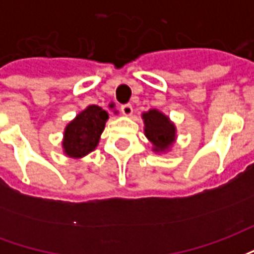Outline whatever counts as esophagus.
Listing matches in <instances>:
<instances>
[{"instance_id": "1", "label": "esophagus", "mask_w": 254, "mask_h": 254, "mask_svg": "<svg viewBox=\"0 0 254 254\" xmlns=\"http://www.w3.org/2000/svg\"><path fill=\"white\" fill-rule=\"evenodd\" d=\"M121 113L124 114V116H127V117L132 116V113H133L132 105H129V103H127V105H122L121 106Z\"/></svg>"}]
</instances>
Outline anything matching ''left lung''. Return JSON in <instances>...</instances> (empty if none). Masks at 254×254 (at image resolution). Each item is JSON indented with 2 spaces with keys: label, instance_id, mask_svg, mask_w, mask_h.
I'll use <instances>...</instances> for the list:
<instances>
[{
  "label": "left lung",
  "instance_id": "1",
  "mask_svg": "<svg viewBox=\"0 0 254 254\" xmlns=\"http://www.w3.org/2000/svg\"><path fill=\"white\" fill-rule=\"evenodd\" d=\"M141 118L144 121L145 137L154 145L152 151L156 154L167 152L171 145L176 143V125L170 121L169 117L156 109L143 113Z\"/></svg>",
  "mask_w": 254,
  "mask_h": 254
}]
</instances>
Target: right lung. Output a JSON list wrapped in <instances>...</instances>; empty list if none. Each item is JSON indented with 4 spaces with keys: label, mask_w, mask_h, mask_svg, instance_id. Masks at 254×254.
Listing matches in <instances>:
<instances>
[{
    "label": "right lung",
    "mask_w": 254,
    "mask_h": 254,
    "mask_svg": "<svg viewBox=\"0 0 254 254\" xmlns=\"http://www.w3.org/2000/svg\"><path fill=\"white\" fill-rule=\"evenodd\" d=\"M107 120L109 113L96 105L88 106L78 113L64 130V154L73 159H80L92 152L99 144Z\"/></svg>",
    "instance_id": "1"
}]
</instances>
